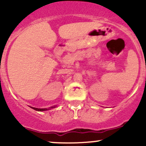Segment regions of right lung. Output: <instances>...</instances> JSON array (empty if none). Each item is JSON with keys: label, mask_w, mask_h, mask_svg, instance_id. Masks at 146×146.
<instances>
[{"label": "right lung", "mask_w": 146, "mask_h": 146, "mask_svg": "<svg viewBox=\"0 0 146 146\" xmlns=\"http://www.w3.org/2000/svg\"><path fill=\"white\" fill-rule=\"evenodd\" d=\"M55 107L56 106H52V107H50L49 108H33V107H31V108H32L33 109L36 110H38V111H44V110H47L51 109V108H55Z\"/></svg>", "instance_id": "add662e5"}]
</instances>
